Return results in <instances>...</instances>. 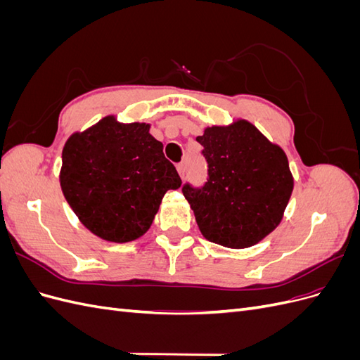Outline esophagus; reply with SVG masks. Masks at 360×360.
I'll list each match as a JSON object with an SVG mask.
<instances>
[{"instance_id":"esophagus-1","label":"esophagus","mask_w":360,"mask_h":360,"mask_svg":"<svg viewBox=\"0 0 360 360\" xmlns=\"http://www.w3.org/2000/svg\"><path fill=\"white\" fill-rule=\"evenodd\" d=\"M177 172H179V176L181 179H184V174H186V165H184V162L179 163V165H177Z\"/></svg>"}]
</instances>
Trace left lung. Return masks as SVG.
Masks as SVG:
<instances>
[{
    "instance_id": "8db88e82",
    "label": "left lung",
    "mask_w": 360,
    "mask_h": 360,
    "mask_svg": "<svg viewBox=\"0 0 360 360\" xmlns=\"http://www.w3.org/2000/svg\"><path fill=\"white\" fill-rule=\"evenodd\" d=\"M209 163L200 189L183 186L201 234L231 249L257 245L281 224L294 188L285 151L248 120L197 136Z\"/></svg>"
}]
</instances>
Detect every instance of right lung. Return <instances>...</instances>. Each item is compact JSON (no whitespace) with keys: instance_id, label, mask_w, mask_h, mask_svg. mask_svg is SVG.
<instances>
[{"instance_id":"add662e5","label":"right lung","mask_w":360,"mask_h":360,"mask_svg":"<svg viewBox=\"0 0 360 360\" xmlns=\"http://www.w3.org/2000/svg\"><path fill=\"white\" fill-rule=\"evenodd\" d=\"M60 186L81 224L106 242L127 243L153 224L163 195L181 180L147 123L108 115L63 148Z\"/></svg>"}]
</instances>
